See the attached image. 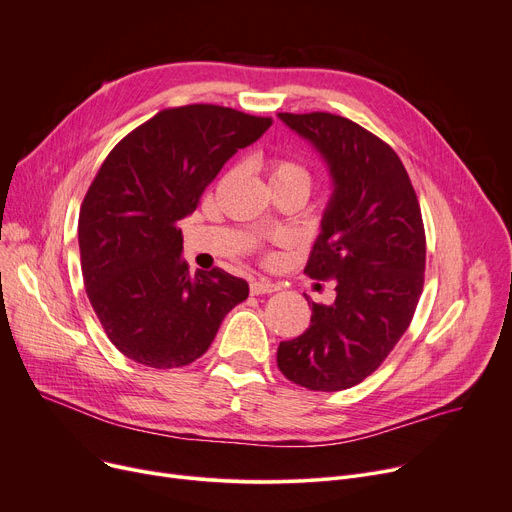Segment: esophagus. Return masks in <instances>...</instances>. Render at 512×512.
I'll use <instances>...</instances> for the list:
<instances>
[{
  "mask_svg": "<svg viewBox=\"0 0 512 512\" xmlns=\"http://www.w3.org/2000/svg\"><path fill=\"white\" fill-rule=\"evenodd\" d=\"M275 291H279V285L270 283V281H252L250 283L252 295H264V293H275Z\"/></svg>",
  "mask_w": 512,
  "mask_h": 512,
  "instance_id": "esophagus-1",
  "label": "esophagus"
}]
</instances>
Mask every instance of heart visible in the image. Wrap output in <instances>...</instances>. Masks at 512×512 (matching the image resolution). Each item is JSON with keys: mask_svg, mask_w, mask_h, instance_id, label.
Here are the masks:
<instances>
[{"mask_svg": "<svg viewBox=\"0 0 512 512\" xmlns=\"http://www.w3.org/2000/svg\"><path fill=\"white\" fill-rule=\"evenodd\" d=\"M270 184H291V186H302L304 190L310 188V175L304 165H299L289 159H275L268 165Z\"/></svg>", "mask_w": 512, "mask_h": 512, "instance_id": "obj_1", "label": "heart"}]
</instances>
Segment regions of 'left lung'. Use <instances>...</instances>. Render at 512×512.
I'll use <instances>...</instances> for the list:
<instances>
[{
    "label": "left lung",
    "instance_id": "left-lung-1",
    "mask_svg": "<svg viewBox=\"0 0 512 512\" xmlns=\"http://www.w3.org/2000/svg\"><path fill=\"white\" fill-rule=\"evenodd\" d=\"M308 140L333 177L304 273L335 279L330 306L283 341L279 370L310 390H345L368 378L407 330L424 289L426 233L411 179L386 142L333 113H279Z\"/></svg>",
    "mask_w": 512,
    "mask_h": 512
}]
</instances>
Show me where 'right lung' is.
Here are the masks:
<instances>
[{
	"label": "right lung",
	"mask_w": 512,
	"mask_h": 512,
	"mask_svg": "<svg viewBox=\"0 0 512 512\" xmlns=\"http://www.w3.org/2000/svg\"><path fill=\"white\" fill-rule=\"evenodd\" d=\"M270 124L219 105L163 109L119 140L95 175L78 217L84 287L109 341L136 364H192L248 297V283L223 268L190 275L177 221Z\"/></svg>",
	"instance_id": "add662e5"
}]
</instances>
